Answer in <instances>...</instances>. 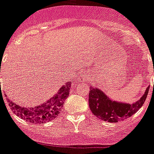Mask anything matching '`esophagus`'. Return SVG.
Wrapping results in <instances>:
<instances>
[{
	"instance_id": "obj_1",
	"label": "esophagus",
	"mask_w": 154,
	"mask_h": 154,
	"mask_svg": "<svg viewBox=\"0 0 154 154\" xmlns=\"http://www.w3.org/2000/svg\"><path fill=\"white\" fill-rule=\"evenodd\" d=\"M81 77H82V79H83V80L88 78V77H87V75H86V74H83V75H82V76H81Z\"/></svg>"
}]
</instances>
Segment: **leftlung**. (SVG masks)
<instances>
[{"mask_svg": "<svg viewBox=\"0 0 154 154\" xmlns=\"http://www.w3.org/2000/svg\"><path fill=\"white\" fill-rule=\"evenodd\" d=\"M154 71V70H153ZM149 87L139 100L133 103H119L108 98L98 88L90 87L89 107L94 116L104 121L116 123L130 117L140 109L147 98Z\"/></svg>", "mask_w": 154, "mask_h": 154, "instance_id": "1", "label": "left lung"}]
</instances>
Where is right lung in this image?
<instances>
[{"mask_svg":"<svg viewBox=\"0 0 154 154\" xmlns=\"http://www.w3.org/2000/svg\"><path fill=\"white\" fill-rule=\"evenodd\" d=\"M71 83L68 82L61 87L57 94L42 104L35 107H21L14 102L8 100V103L11 110L23 120L29 123L43 124L54 120L59 115L62 107L64 104L66 99L68 97L69 91L71 90Z\"/></svg>","mask_w":154,"mask_h":154,"instance_id":"add662e5","label":"right lung"}]
</instances>
